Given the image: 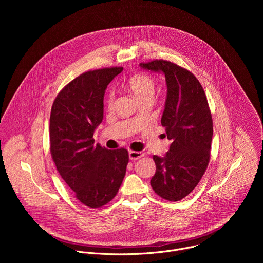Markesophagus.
I'll return each mask as SVG.
<instances>
[{
    "instance_id": "34e87169",
    "label": "esophagus",
    "mask_w": 263,
    "mask_h": 263,
    "mask_svg": "<svg viewBox=\"0 0 263 263\" xmlns=\"http://www.w3.org/2000/svg\"><path fill=\"white\" fill-rule=\"evenodd\" d=\"M143 156H144V154L142 152H138V151H130L129 152V158L131 160H137Z\"/></svg>"
}]
</instances>
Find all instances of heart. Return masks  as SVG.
Wrapping results in <instances>:
<instances>
[{"instance_id": "heart-1", "label": "heart", "mask_w": 263, "mask_h": 263, "mask_svg": "<svg viewBox=\"0 0 263 263\" xmlns=\"http://www.w3.org/2000/svg\"><path fill=\"white\" fill-rule=\"evenodd\" d=\"M128 87L129 89L137 97V99L142 102L146 99H152L155 89H156V82L155 79L149 76L148 73H137L135 76L131 77L128 81ZM116 101V91L110 88L107 91L106 98H105V104L108 108L114 107Z\"/></svg>"}]
</instances>
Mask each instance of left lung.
Instances as JSON below:
<instances>
[{
    "label": "left lung",
    "instance_id": "left-lung-1",
    "mask_svg": "<svg viewBox=\"0 0 263 263\" xmlns=\"http://www.w3.org/2000/svg\"><path fill=\"white\" fill-rule=\"evenodd\" d=\"M140 66L162 71L167 85L161 125L172 143L164 157L153 156L156 173L151 186L160 198L180 201L195 190L210 160V108L201 83L189 69L163 59L142 62Z\"/></svg>",
    "mask_w": 263,
    "mask_h": 263
}]
</instances>
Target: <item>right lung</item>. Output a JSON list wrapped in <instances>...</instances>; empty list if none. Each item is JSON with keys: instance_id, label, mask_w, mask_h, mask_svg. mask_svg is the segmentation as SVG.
Returning a JSON list of instances; mask_svg holds the SVG:
<instances>
[{"instance_id": "right-lung-1", "label": "right lung", "mask_w": 263, "mask_h": 263, "mask_svg": "<svg viewBox=\"0 0 263 263\" xmlns=\"http://www.w3.org/2000/svg\"><path fill=\"white\" fill-rule=\"evenodd\" d=\"M122 66L88 70L57 95L50 117V151L61 178L85 206L100 208L114 199L129 162L126 148L95 144L104 114L107 85Z\"/></svg>"}]
</instances>
